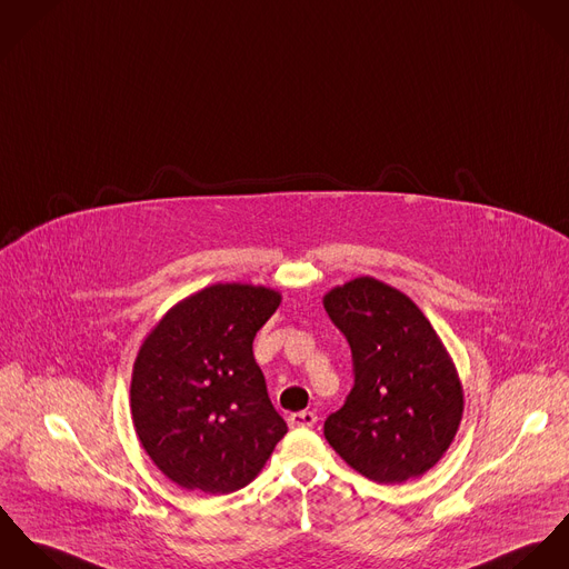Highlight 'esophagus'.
<instances>
[{
	"instance_id": "esophagus-1",
	"label": "esophagus",
	"mask_w": 569,
	"mask_h": 569,
	"mask_svg": "<svg viewBox=\"0 0 569 569\" xmlns=\"http://www.w3.org/2000/svg\"><path fill=\"white\" fill-rule=\"evenodd\" d=\"M315 423L316 415L315 412H310V410L292 412V415L288 417V426H290V428H312Z\"/></svg>"
}]
</instances>
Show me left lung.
<instances>
[{"label":"left lung","mask_w":569,"mask_h":569,"mask_svg":"<svg viewBox=\"0 0 569 569\" xmlns=\"http://www.w3.org/2000/svg\"><path fill=\"white\" fill-rule=\"evenodd\" d=\"M347 336L356 383L325 421V439L360 476L401 485L432 469L462 421L456 365L419 306L397 288L356 277L322 297Z\"/></svg>","instance_id":"left-lung-1"}]
</instances>
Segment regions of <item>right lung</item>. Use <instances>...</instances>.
Here are the masks:
<instances>
[{"instance_id":"right-lung-1","label":"right lung","mask_w":569,"mask_h":569,"mask_svg":"<svg viewBox=\"0 0 569 569\" xmlns=\"http://www.w3.org/2000/svg\"><path fill=\"white\" fill-rule=\"evenodd\" d=\"M281 292L213 283L172 306L143 338L130 378L137 439L188 491L247 487L288 432L253 356L254 333Z\"/></svg>"}]
</instances>
